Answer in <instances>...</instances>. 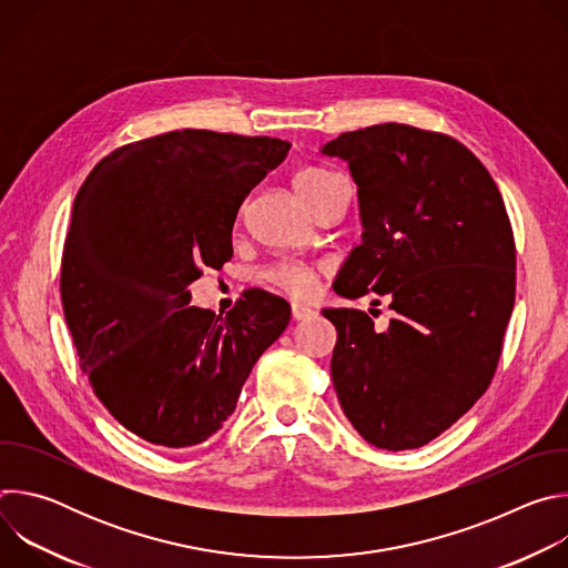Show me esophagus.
Listing matches in <instances>:
<instances>
[{
  "label": "esophagus",
  "mask_w": 568,
  "mask_h": 568,
  "mask_svg": "<svg viewBox=\"0 0 568 568\" xmlns=\"http://www.w3.org/2000/svg\"><path fill=\"white\" fill-rule=\"evenodd\" d=\"M314 314V310L312 307H307V305H298V303H292V318L294 321H305V318H310Z\"/></svg>",
  "instance_id": "obj_1"
}]
</instances>
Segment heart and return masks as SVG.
<instances>
[{"label": "heart", "mask_w": 568, "mask_h": 568, "mask_svg": "<svg viewBox=\"0 0 568 568\" xmlns=\"http://www.w3.org/2000/svg\"><path fill=\"white\" fill-rule=\"evenodd\" d=\"M339 184H344V180L337 173L321 166H305L294 175V189L312 213L337 191ZM263 278L294 298H307L316 290L318 267L301 261H285L267 267Z\"/></svg>", "instance_id": "1"}]
</instances>
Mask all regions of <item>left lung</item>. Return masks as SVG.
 <instances>
[{
    "instance_id": "1",
    "label": "left lung",
    "mask_w": 568,
    "mask_h": 568,
    "mask_svg": "<svg viewBox=\"0 0 568 568\" xmlns=\"http://www.w3.org/2000/svg\"><path fill=\"white\" fill-rule=\"evenodd\" d=\"M348 161L362 245L335 292L386 294L388 331L337 307L331 373L359 436L388 452L418 449L490 386L515 305V235L504 197L456 139L402 123L344 132L321 148Z\"/></svg>"
}]
</instances>
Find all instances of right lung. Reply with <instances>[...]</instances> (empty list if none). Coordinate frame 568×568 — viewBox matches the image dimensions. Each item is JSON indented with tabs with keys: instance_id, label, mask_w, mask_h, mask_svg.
I'll return each mask as SVG.
<instances>
[{
	"instance_id": "1",
	"label": "right lung",
	"mask_w": 568,
	"mask_h": 568,
	"mask_svg": "<svg viewBox=\"0 0 568 568\" xmlns=\"http://www.w3.org/2000/svg\"><path fill=\"white\" fill-rule=\"evenodd\" d=\"M290 143L175 130L116 148L80 186L60 296L97 397L134 436L204 443L290 323V303L247 290L224 316L189 305L202 267L231 256L240 204Z\"/></svg>"
}]
</instances>
